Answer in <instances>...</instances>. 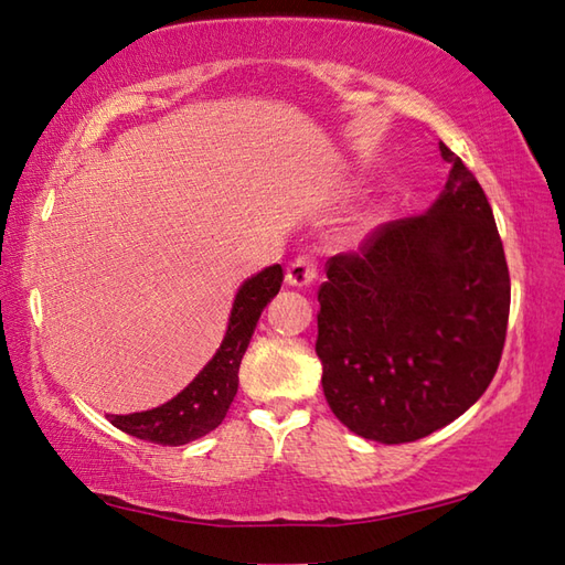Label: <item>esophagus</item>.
I'll return each mask as SVG.
<instances>
[{"label":"esophagus","instance_id":"obj_1","mask_svg":"<svg viewBox=\"0 0 565 565\" xmlns=\"http://www.w3.org/2000/svg\"><path fill=\"white\" fill-rule=\"evenodd\" d=\"M316 276H318L316 259L310 255H301L289 264V269H286V284L298 286V289H301V286L313 284Z\"/></svg>","mask_w":565,"mask_h":565}]
</instances>
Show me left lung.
Masks as SVG:
<instances>
[{"label":"left lung","mask_w":565,"mask_h":565,"mask_svg":"<svg viewBox=\"0 0 565 565\" xmlns=\"http://www.w3.org/2000/svg\"><path fill=\"white\" fill-rule=\"evenodd\" d=\"M451 164L427 213L376 227L328 262L320 286L322 391L334 417L381 444L423 439L493 381L510 316V271L478 179Z\"/></svg>","instance_id":"8db88e82"}]
</instances>
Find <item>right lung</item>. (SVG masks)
<instances>
[{
	"label": "right lung",
	"mask_w": 565,
	"mask_h": 565,
	"mask_svg": "<svg viewBox=\"0 0 565 565\" xmlns=\"http://www.w3.org/2000/svg\"><path fill=\"white\" fill-rule=\"evenodd\" d=\"M284 281L281 264L262 269L239 286L233 301L227 330L211 362L203 366L189 386L172 401L146 413L109 415L111 425L130 437L182 447L194 441L223 423L237 393V371L252 332L257 328L262 310L279 294Z\"/></svg>",
	"instance_id": "1"
}]
</instances>
